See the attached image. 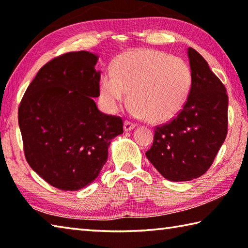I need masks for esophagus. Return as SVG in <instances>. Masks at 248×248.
I'll list each match as a JSON object with an SVG mask.
<instances>
[{
  "label": "esophagus",
  "instance_id": "esophagus-1",
  "mask_svg": "<svg viewBox=\"0 0 248 248\" xmlns=\"http://www.w3.org/2000/svg\"><path fill=\"white\" fill-rule=\"evenodd\" d=\"M136 126H137V125L135 123H132V122H129V121L124 122V131L125 132L132 131V129H134Z\"/></svg>",
  "mask_w": 248,
  "mask_h": 248
}]
</instances>
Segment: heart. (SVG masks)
Wrapping results in <instances>:
<instances>
[{
  "label": "heart",
  "instance_id": "1",
  "mask_svg": "<svg viewBox=\"0 0 248 248\" xmlns=\"http://www.w3.org/2000/svg\"><path fill=\"white\" fill-rule=\"evenodd\" d=\"M192 88V73L183 60L155 50L129 51L116 58L112 74L100 78V95L116 112L129 91L131 111L150 123H167L179 114Z\"/></svg>",
  "mask_w": 248,
  "mask_h": 248
}]
</instances>
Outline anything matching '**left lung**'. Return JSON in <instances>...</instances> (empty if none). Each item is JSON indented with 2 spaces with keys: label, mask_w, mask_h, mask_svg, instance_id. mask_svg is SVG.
Wrapping results in <instances>:
<instances>
[{
  "label": "left lung",
  "mask_w": 248,
  "mask_h": 248,
  "mask_svg": "<svg viewBox=\"0 0 248 248\" xmlns=\"http://www.w3.org/2000/svg\"><path fill=\"white\" fill-rule=\"evenodd\" d=\"M187 55L192 88L183 108L170 123L155 128L146 157L164 179L186 182L211 167L228 134L229 99L224 85L193 47Z\"/></svg>",
  "instance_id": "obj_1"
}]
</instances>
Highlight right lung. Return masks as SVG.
<instances>
[{"label":"right lung","mask_w":248,"mask_h":248,"mask_svg":"<svg viewBox=\"0 0 248 248\" xmlns=\"http://www.w3.org/2000/svg\"><path fill=\"white\" fill-rule=\"evenodd\" d=\"M98 55L69 52L50 61L30 82L18 108L25 157L46 183L78 190L97 179L120 116L100 112Z\"/></svg>","instance_id":"right-lung-1"}]
</instances>
